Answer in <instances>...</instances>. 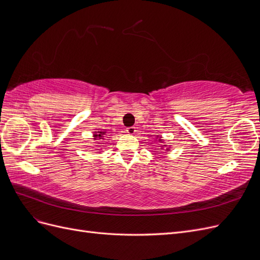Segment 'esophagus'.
<instances>
[{"label": "esophagus", "instance_id": "obj_1", "mask_svg": "<svg viewBox=\"0 0 260 260\" xmlns=\"http://www.w3.org/2000/svg\"><path fill=\"white\" fill-rule=\"evenodd\" d=\"M125 131H127V133H128V135H135V133H136V127H128L127 129H125Z\"/></svg>", "mask_w": 260, "mask_h": 260}]
</instances>
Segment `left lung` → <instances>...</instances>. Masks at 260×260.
Wrapping results in <instances>:
<instances>
[{
  "label": "left lung",
  "mask_w": 260,
  "mask_h": 260,
  "mask_svg": "<svg viewBox=\"0 0 260 260\" xmlns=\"http://www.w3.org/2000/svg\"><path fill=\"white\" fill-rule=\"evenodd\" d=\"M158 141H161V140H158Z\"/></svg>",
  "instance_id": "left-lung-1"
}]
</instances>
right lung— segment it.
Listing matches in <instances>:
<instances>
[{
	"instance_id": "add662e5",
	"label": "right lung",
	"mask_w": 260,
	"mask_h": 260,
	"mask_svg": "<svg viewBox=\"0 0 260 260\" xmlns=\"http://www.w3.org/2000/svg\"><path fill=\"white\" fill-rule=\"evenodd\" d=\"M105 131H98V132H95L94 133V140H98V139H103V137H104V135H105Z\"/></svg>"
}]
</instances>
